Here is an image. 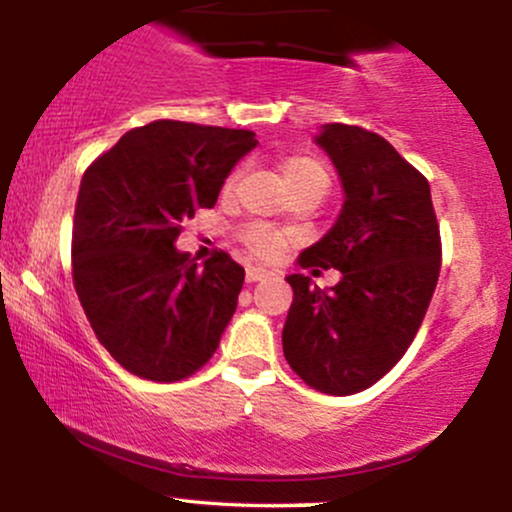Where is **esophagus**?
I'll return each mask as SVG.
<instances>
[{"label": "esophagus", "instance_id": "esophagus-1", "mask_svg": "<svg viewBox=\"0 0 512 512\" xmlns=\"http://www.w3.org/2000/svg\"><path fill=\"white\" fill-rule=\"evenodd\" d=\"M269 274H272V272H269V269H264V267H248V269H245V279H248L250 284L267 279Z\"/></svg>", "mask_w": 512, "mask_h": 512}]
</instances>
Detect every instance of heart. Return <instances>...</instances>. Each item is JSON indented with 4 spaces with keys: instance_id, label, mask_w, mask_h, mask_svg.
Wrapping results in <instances>:
<instances>
[{
    "instance_id": "b5f03b06",
    "label": "heart",
    "mask_w": 512,
    "mask_h": 512,
    "mask_svg": "<svg viewBox=\"0 0 512 512\" xmlns=\"http://www.w3.org/2000/svg\"><path fill=\"white\" fill-rule=\"evenodd\" d=\"M281 178L284 182H293V180H303V178H322L325 180V170H322L313 158L308 156H291L281 163ZM233 182L236 180H228L226 182V190H231ZM245 245L260 257H276L281 250V236L276 231H272L269 226H250L245 231Z\"/></svg>"
}]
</instances>
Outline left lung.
<instances>
[{"label":"left lung","mask_w":512,"mask_h":512,"mask_svg":"<svg viewBox=\"0 0 512 512\" xmlns=\"http://www.w3.org/2000/svg\"><path fill=\"white\" fill-rule=\"evenodd\" d=\"M315 144L337 168L344 204L298 264L342 279L322 291L310 276H286L281 342L301 380L342 397L378 383L414 342L438 284L440 233L428 180L380 134L332 122Z\"/></svg>","instance_id":"8db88e82"}]
</instances>
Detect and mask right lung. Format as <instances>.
I'll return each mask as SVG.
<instances>
[{"label": "right lung", "mask_w": 512, "mask_h": 512, "mask_svg": "<svg viewBox=\"0 0 512 512\" xmlns=\"http://www.w3.org/2000/svg\"><path fill=\"white\" fill-rule=\"evenodd\" d=\"M255 146L250 129L156 120L129 129L81 178L74 286L98 342L129 373L175 383L214 356L245 269L223 250L197 264L175 240Z\"/></svg>", "instance_id": "add662e5"}]
</instances>
